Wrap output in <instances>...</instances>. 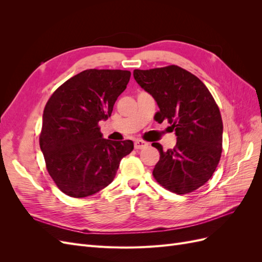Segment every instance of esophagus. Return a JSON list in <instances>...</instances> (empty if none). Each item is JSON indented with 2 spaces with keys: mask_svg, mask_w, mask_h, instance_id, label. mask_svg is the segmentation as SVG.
I'll return each mask as SVG.
<instances>
[{
  "mask_svg": "<svg viewBox=\"0 0 262 262\" xmlns=\"http://www.w3.org/2000/svg\"><path fill=\"white\" fill-rule=\"evenodd\" d=\"M147 145H148V144L146 143V142L142 141V140H136V141H134V147L138 148V149L144 148V147H146Z\"/></svg>",
  "mask_w": 262,
  "mask_h": 262,
  "instance_id": "34e87169",
  "label": "esophagus"
}]
</instances>
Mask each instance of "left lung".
I'll use <instances>...</instances> for the list:
<instances>
[{"label": "left lung", "mask_w": 262, "mask_h": 262, "mask_svg": "<svg viewBox=\"0 0 262 262\" xmlns=\"http://www.w3.org/2000/svg\"><path fill=\"white\" fill-rule=\"evenodd\" d=\"M134 80L157 102L156 121L167 120L177 143L163 150L153 176L177 194L192 192L215 171L222 154L223 122L211 93L199 78L177 66L134 70Z\"/></svg>", "instance_id": "8db88e82"}]
</instances>
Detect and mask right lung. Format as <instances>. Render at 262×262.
I'll return each mask as SVG.
<instances>
[{
	"label": "right lung",
	"mask_w": 262,
	"mask_h": 262,
	"mask_svg": "<svg viewBox=\"0 0 262 262\" xmlns=\"http://www.w3.org/2000/svg\"><path fill=\"white\" fill-rule=\"evenodd\" d=\"M130 71L85 70L47 102L39 143L47 169L66 194L84 198L112 184L133 142L102 138L98 122L112 116L130 81Z\"/></svg>",
	"instance_id": "1"
}]
</instances>
